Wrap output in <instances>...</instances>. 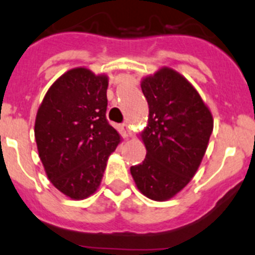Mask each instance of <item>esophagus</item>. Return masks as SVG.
<instances>
[{
	"instance_id": "1",
	"label": "esophagus",
	"mask_w": 255,
	"mask_h": 255,
	"mask_svg": "<svg viewBox=\"0 0 255 255\" xmlns=\"http://www.w3.org/2000/svg\"><path fill=\"white\" fill-rule=\"evenodd\" d=\"M120 128H122V133L124 137H130L131 131H130V128H128V125L127 124V123H124V124L120 125Z\"/></svg>"
}]
</instances>
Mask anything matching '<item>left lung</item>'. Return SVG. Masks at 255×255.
<instances>
[{
  "label": "left lung",
  "instance_id": "left-lung-1",
  "mask_svg": "<svg viewBox=\"0 0 255 255\" xmlns=\"http://www.w3.org/2000/svg\"><path fill=\"white\" fill-rule=\"evenodd\" d=\"M148 104L142 163L131 166L136 187L153 201H167L200 167L213 130L212 113L183 75L162 67L141 82Z\"/></svg>",
  "mask_w": 255,
  "mask_h": 255
}]
</instances>
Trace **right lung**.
I'll list each match as a JSON object with an SVG mask.
<instances>
[{
    "instance_id": "1",
    "label": "right lung",
    "mask_w": 255,
    "mask_h": 255,
    "mask_svg": "<svg viewBox=\"0 0 255 255\" xmlns=\"http://www.w3.org/2000/svg\"><path fill=\"white\" fill-rule=\"evenodd\" d=\"M108 75L84 67L60 75L37 112L34 137L47 177L72 200L99 188L120 135L108 123Z\"/></svg>"
}]
</instances>
